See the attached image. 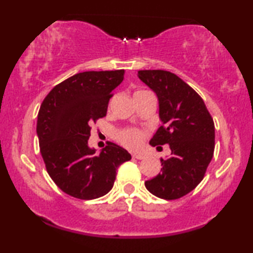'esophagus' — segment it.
<instances>
[{"label":"esophagus","mask_w":253,"mask_h":253,"mask_svg":"<svg viewBox=\"0 0 253 253\" xmlns=\"http://www.w3.org/2000/svg\"><path fill=\"white\" fill-rule=\"evenodd\" d=\"M132 158L133 159H138V160H141V159L145 158L144 154H140V153H133L132 154Z\"/></svg>","instance_id":"1"}]
</instances>
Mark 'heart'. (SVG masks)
Listing matches in <instances>:
<instances>
[{"label":"heart","mask_w":253,"mask_h":253,"mask_svg":"<svg viewBox=\"0 0 253 253\" xmlns=\"http://www.w3.org/2000/svg\"><path fill=\"white\" fill-rule=\"evenodd\" d=\"M141 91H138L136 93H139ZM134 93V94H136ZM116 139L120 144L126 146L130 150H137L140 147L141 143H143L144 134L140 130L134 129V127H126V129H122L116 132Z\"/></svg>","instance_id":"heart-1"}]
</instances>
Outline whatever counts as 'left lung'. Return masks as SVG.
Instances as JSON below:
<instances>
[{"label": "left lung", "mask_w": 253, "mask_h": 253, "mask_svg": "<svg viewBox=\"0 0 253 253\" xmlns=\"http://www.w3.org/2000/svg\"><path fill=\"white\" fill-rule=\"evenodd\" d=\"M138 77L157 93L162 126L152 146L168 144L170 158L161 172L145 182L152 195L174 200L191 192L205 176L215 146L214 122L204 100L184 81L166 70H139Z\"/></svg>", "instance_id": "left-lung-1"}]
</instances>
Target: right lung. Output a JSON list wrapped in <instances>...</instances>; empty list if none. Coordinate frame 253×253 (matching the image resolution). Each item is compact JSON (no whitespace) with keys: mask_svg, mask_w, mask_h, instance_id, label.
I'll return each mask as SVG.
<instances>
[{"mask_svg":"<svg viewBox=\"0 0 253 253\" xmlns=\"http://www.w3.org/2000/svg\"><path fill=\"white\" fill-rule=\"evenodd\" d=\"M124 70L79 72L57 84L41 103L37 133L47 172L67 195L83 200L112 190L116 170L131 155L108 141L100 154L87 146L91 124L106 116Z\"/></svg>","mask_w":253,"mask_h":253,"instance_id":"add662e5","label":"right lung"}]
</instances>
